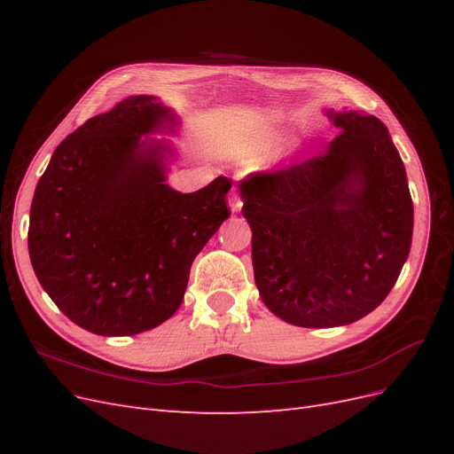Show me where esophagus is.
Instances as JSON below:
<instances>
[{
    "mask_svg": "<svg viewBox=\"0 0 454 454\" xmlns=\"http://www.w3.org/2000/svg\"><path fill=\"white\" fill-rule=\"evenodd\" d=\"M229 208H231V212H240V208H242V200H240V195L237 193V191H232L229 197Z\"/></svg>",
    "mask_w": 454,
    "mask_h": 454,
    "instance_id": "obj_1",
    "label": "esophagus"
}]
</instances>
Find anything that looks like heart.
Returning <instances> with one entry per match:
<instances>
[{
	"label": "heart",
	"instance_id": "obj_1",
	"mask_svg": "<svg viewBox=\"0 0 454 454\" xmlns=\"http://www.w3.org/2000/svg\"><path fill=\"white\" fill-rule=\"evenodd\" d=\"M278 136L280 130L277 129H254L231 136L223 144V153L240 162H255L269 153L270 147L277 144Z\"/></svg>",
	"mask_w": 454,
	"mask_h": 454
}]
</instances>
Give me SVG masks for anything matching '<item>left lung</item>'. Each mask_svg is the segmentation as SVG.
I'll return each mask as SVG.
<instances>
[{"mask_svg": "<svg viewBox=\"0 0 454 454\" xmlns=\"http://www.w3.org/2000/svg\"><path fill=\"white\" fill-rule=\"evenodd\" d=\"M325 151L240 185L261 299L287 324L337 327L375 310L413 239V200L388 129L375 115L327 112Z\"/></svg>", "mask_w": 454, "mask_h": 454, "instance_id": "left-lung-1", "label": "left lung"}]
</instances>
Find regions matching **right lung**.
<instances>
[{"instance_id": "add662e5", "label": "right lung", "mask_w": 454, "mask_h": 454, "mask_svg": "<svg viewBox=\"0 0 454 454\" xmlns=\"http://www.w3.org/2000/svg\"><path fill=\"white\" fill-rule=\"evenodd\" d=\"M177 122L157 96H129L67 136L39 177L32 267L54 305L90 333L136 335L167 322L193 259L229 217L225 176L195 193L167 184L176 153L149 136Z\"/></svg>"}]
</instances>
